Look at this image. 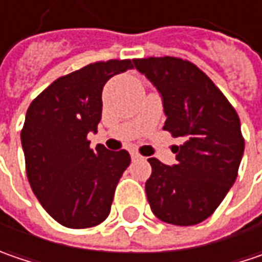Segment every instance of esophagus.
Listing matches in <instances>:
<instances>
[{
  "label": "esophagus",
  "instance_id": "obj_1",
  "mask_svg": "<svg viewBox=\"0 0 262 262\" xmlns=\"http://www.w3.org/2000/svg\"><path fill=\"white\" fill-rule=\"evenodd\" d=\"M130 156H132V160H138V159H141V154H138L136 151H132Z\"/></svg>",
  "mask_w": 262,
  "mask_h": 262
}]
</instances>
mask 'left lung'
Wrapping results in <instances>:
<instances>
[{
    "label": "left lung",
    "mask_w": 262,
    "mask_h": 262,
    "mask_svg": "<svg viewBox=\"0 0 262 262\" xmlns=\"http://www.w3.org/2000/svg\"><path fill=\"white\" fill-rule=\"evenodd\" d=\"M133 63L162 95L167 117L163 129L184 139L173 151L177 164L148 159V203L163 223L195 225L216 210L237 178L245 151L237 113L190 60L163 56Z\"/></svg>",
    "instance_id": "1"
}]
</instances>
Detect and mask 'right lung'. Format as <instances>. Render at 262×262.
Here are the masks:
<instances>
[{"mask_svg":"<svg viewBox=\"0 0 262 262\" xmlns=\"http://www.w3.org/2000/svg\"><path fill=\"white\" fill-rule=\"evenodd\" d=\"M132 68L130 59L90 63L54 80L26 111L20 139L28 181L42 208L63 227H95L110 215L130 156L103 145L93 151L87 133L98 130L105 83Z\"/></svg>","mask_w":262,"mask_h":262,"instance_id":"1","label":"right lung"}]
</instances>
